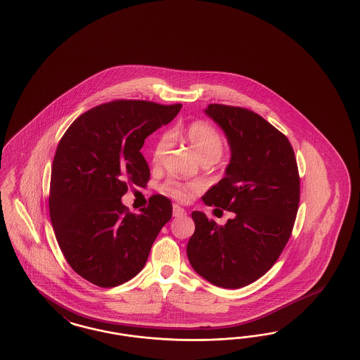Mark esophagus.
<instances>
[{"instance_id":"esophagus-1","label":"esophagus","mask_w":360,"mask_h":360,"mask_svg":"<svg viewBox=\"0 0 360 360\" xmlns=\"http://www.w3.org/2000/svg\"><path fill=\"white\" fill-rule=\"evenodd\" d=\"M186 211L182 207H179L178 205L173 206V217L174 218H181V217H185Z\"/></svg>"}]
</instances>
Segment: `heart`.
Here are the masks:
<instances>
[{
    "mask_svg": "<svg viewBox=\"0 0 360 360\" xmlns=\"http://www.w3.org/2000/svg\"><path fill=\"white\" fill-rule=\"evenodd\" d=\"M187 139L190 143L193 145L196 154L199 155L200 160L203 158H217L221 155L223 153V140L219 131L211 127L207 122L196 121L193 122L187 128ZM172 141V133L166 131L164 133L160 140L155 143L154 152H153V158L154 161H158L162 153L167 149L169 143ZM165 190L179 202H187L191 199L194 193H198L200 190L199 184H184L175 179H170L165 184Z\"/></svg>",
    "mask_w": 360,
    "mask_h": 360,
    "instance_id": "heart-1",
    "label": "heart"
}]
</instances>
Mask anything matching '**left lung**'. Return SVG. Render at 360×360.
<instances>
[{
	"label": "left lung",
	"mask_w": 360,
	"mask_h": 360,
	"mask_svg": "<svg viewBox=\"0 0 360 360\" xmlns=\"http://www.w3.org/2000/svg\"><path fill=\"white\" fill-rule=\"evenodd\" d=\"M205 113L224 131L231 158L202 200L235 217L218 226L194 211L195 232L186 252L208 283L238 289L268 272L290 238L300 203L298 169L289 140L255 112L210 104Z\"/></svg>",
	"instance_id": "left-lung-1"
}]
</instances>
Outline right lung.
Segmentation results:
<instances>
[{"label":"right lung","instance_id":"right-lung-1","mask_svg":"<svg viewBox=\"0 0 360 360\" xmlns=\"http://www.w3.org/2000/svg\"><path fill=\"white\" fill-rule=\"evenodd\" d=\"M182 105L119 100L89 109L65 131L55 153L50 218L65 260L101 288L129 281L145 266L153 243L172 219V202L150 198L131 214L121 202L128 184L141 186L150 170L141 148Z\"/></svg>","mask_w":360,"mask_h":360}]
</instances>
